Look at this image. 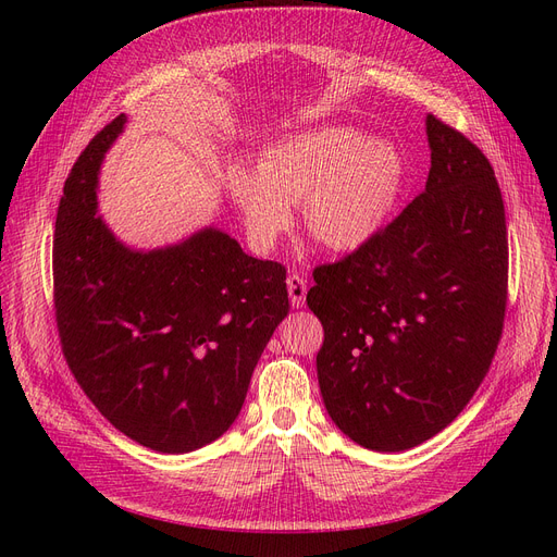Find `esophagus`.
I'll use <instances>...</instances> for the list:
<instances>
[{
	"label": "esophagus",
	"mask_w": 557,
	"mask_h": 557,
	"mask_svg": "<svg viewBox=\"0 0 557 557\" xmlns=\"http://www.w3.org/2000/svg\"><path fill=\"white\" fill-rule=\"evenodd\" d=\"M285 283H288L290 305L299 309L301 305H305V299H307V281L301 278L299 274H290V276H288V281H285Z\"/></svg>",
	"instance_id": "1"
}]
</instances>
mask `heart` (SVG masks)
<instances>
[{"instance_id":"heart-1","label":"heart","mask_w":557,"mask_h":557,"mask_svg":"<svg viewBox=\"0 0 557 557\" xmlns=\"http://www.w3.org/2000/svg\"><path fill=\"white\" fill-rule=\"evenodd\" d=\"M404 185L399 148L344 125L290 134L262 150L258 172L242 162L227 172L230 197L262 252L293 227V205L301 201L305 225L320 246L358 250L391 221Z\"/></svg>"}]
</instances>
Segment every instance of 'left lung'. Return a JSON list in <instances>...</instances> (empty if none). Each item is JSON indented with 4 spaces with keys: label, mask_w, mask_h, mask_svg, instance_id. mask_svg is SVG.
<instances>
[{
    "label": "left lung",
    "mask_w": 557,
    "mask_h": 557,
    "mask_svg": "<svg viewBox=\"0 0 557 557\" xmlns=\"http://www.w3.org/2000/svg\"><path fill=\"white\" fill-rule=\"evenodd\" d=\"M425 190L367 246L313 269L307 305L330 418L352 442L407 450L450 425L485 379L507 311L509 242L495 172L428 115Z\"/></svg>",
    "instance_id": "left-lung-1"
}]
</instances>
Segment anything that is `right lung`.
<instances>
[{"label":"right lung","instance_id":"add662e5","mask_svg":"<svg viewBox=\"0 0 557 557\" xmlns=\"http://www.w3.org/2000/svg\"><path fill=\"white\" fill-rule=\"evenodd\" d=\"M125 121L97 132L64 181L53 239L60 344L115 430L150 450L188 453L237 420L290 309L285 267L213 227L148 252L117 242L97 215V174Z\"/></svg>","mask_w":557,"mask_h":557}]
</instances>
